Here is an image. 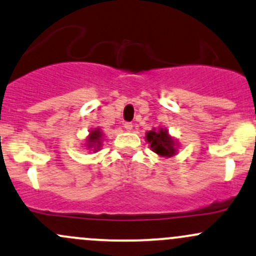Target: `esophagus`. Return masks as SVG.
<instances>
[{
	"mask_svg": "<svg viewBox=\"0 0 256 256\" xmlns=\"http://www.w3.org/2000/svg\"><path fill=\"white\" fill-rule=\"evenodd\" d=\"M124 128H125L126 131H131L132 130L134 125H132V122H125L124 124Z\"/></svg>",
	"mask_w": 256,
	"mask_h": 256,
	"instance_id": "obj_1",
	"label": "esophagus"
}]
</instances>
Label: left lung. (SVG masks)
I'll return each instance as SVG.
<instances>
[{
	"label": "left lung",
	"mask_w": 256,
	"mask_h": 256,
	"mask_svg": "<svg viewBox=\"0 0 256 256\" xmlns=\"http://www.w3.org/2000/svg\"><path fill=\"white\" fill-rule=\"evenodd\" d=\"M147 141L150 144L153 152L160 157H172L176 153V141L168 135L166 128H160L158 131H150L146 135Z\"/></svg>",
	"instance_id": "obj_1"
}]
</instances>
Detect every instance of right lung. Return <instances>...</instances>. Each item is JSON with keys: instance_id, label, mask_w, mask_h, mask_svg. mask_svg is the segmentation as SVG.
<instances>
[{"instance_id": "obj_1", "label": "right lung", "mask_w": 256, "mask_h": 256, "mask_svg": "<svg viewBox=\"0 0 256 256\" xmlns=\"http://www.w3.org/2000/svg\"><path fill=\"white\" fill-rule=\"evenodd\" d=\"M103 132H102L99 128H96V130L90 131V136L87 138V147L92 150H100L102 141H103Z\"/></svg>"}]
</instances>
